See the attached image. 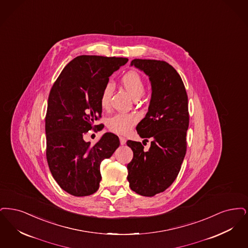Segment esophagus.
I'll use <instances>...</instances> for the list:
<instances>
[{
  "instance_id": "obj_1",
  "label": "esophagus",
  "mask_w": 248,
  "mask_h": 248,
  "mask_svg": "<svg viewBox=\"0 0 248 248\" xmlns=\"http://www.w3.org/2000/svg\"><path fill=\"white\" fill-rule=\"evenodd\" d=\"M119 140H120V144H125L126 143V139L124 137H119Z\"/></svg>"
}]
</instances>
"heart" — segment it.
I'll list each match as a JSON object with an SVG mask.
<instances>
[{"label": "heart", "mask_w": 248, "mask_h": 248, "mask_svg": "<svg viewBox=\"0 0 248 248\" xmlns=\"http://www.w3.org/2000/svg\"><path fill=\"white\" fill-rule=\"evenodd\" d=\"M121 82L129 92V94L134 99H139L144 93V82L141 77L135 71H129L122 76ZM113 89L114 87L111 82H108L104 87L100 98L101 106L103 108H107L109 106L110 99L113 93ZM136 121L137 117L133 114L119 113L108 119V129L115 133L123 135L129 132L133 125L136 123Z\"/></svg>", "instance_id": "b5f03b06"}]
</instances>
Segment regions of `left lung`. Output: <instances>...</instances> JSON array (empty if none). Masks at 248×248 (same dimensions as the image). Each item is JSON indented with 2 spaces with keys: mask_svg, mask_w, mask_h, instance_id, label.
I'll return each mask as SVG.
<instances>
[{
  "mask_svg": "<svg viewBox=\"0 0 248 248\" xmlns=\"http://www.w3.org/2000/svg\"><path fill=\"white\" fill-rule=\"evenodd\" d=\"M130 65L149 76L151 81L148 112L136 127L143 141L151 139V146L145 151L140 141H127L133 152L127 166L128 181L135 193L154 196L167 190L181 170L187 148L188 96L181 76L169 63L134 59Z\"/></svg>",
  "mask_w": 248,
  "mask_h": 248,
  "instance_id": "obj_1",
  "label": "left lung"
}]
</instances>
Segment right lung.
I'll return each mask as SVG.
<instances>
[{"instance_id": "1", "label": "right lung", "mask_w": 248, "mask_h": 248, "mask_svg": "<svg viewBox=\"0 0 248 248\" xmlns=\"http://www.w3.org/2000/svg\"><path fill=\"white\" fill-rule=\"evenodd\" d=\"M128 58L79 55L65 65L54 81L45 117L46 158L59 186L74 196L94 194L102 179L101 163L119 146L111 132L91 146L83 135L99 131L103 124L101 93L109 77Z\"/></svg>"}]
</instances>
